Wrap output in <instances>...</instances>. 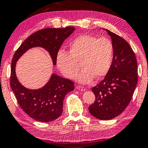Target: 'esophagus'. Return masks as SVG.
Masks as SVG:
<instances>
[{
    "label": "esophagus",
    "instance_id": "obj_1",
    "mask_svg": "<svg viewBox=\"0 0 148 148\" xmlns=\"http://www.w3.org/2000/svg\"><path fill=\"white\" fill-rule=\"evenodd\" d=\"M76 88H77V90H81V91H85V87H83V86H77Z\"/></svg>",
    "mask_w": 148,
    "mask_h": 148
}]
</instances>
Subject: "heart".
Returning a JSON list of instances; mask_svg holds the SVG:
<instances>
[{"label": "heart", "instance_id": "b5f03b06", "mask_svg": "<svg viewBox=\"0 0 148 148\" xmlns=\"http://www.w3.org/2000/svg\"><path fill=\"white\" fill-rule=\"evenodd\" d=\"M114 47L110 40L82 34L69 45V53L61 50L57 54L56 63L60 71L69 79L76 77L82 83L91 82L105 76L110 69L114 59Z\"/></svg>", "mask_w": 148, "mask_h": 148}]
</instances>
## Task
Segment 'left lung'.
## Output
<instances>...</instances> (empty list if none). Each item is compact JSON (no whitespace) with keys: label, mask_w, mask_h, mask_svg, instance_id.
Instances as JSON below:
<instances>
[{"label":"left lung","mask_w":148,"mask_h":148,"mask_svg":"<svg viewBox=\"0 0 148 148\" xmlns=\"http://www.w3.org/2000/svg\"><path fill=\"white\" fill-rule=\"evenodd\" d=\"M114 47L112 65L104 79L92 88L95 99L88 107L92 115L110 120L129 105L138 82L137 62L133 49L122 37L106 29Z\"/></svg>","instance_id":"8db88e82"}]
</instances>
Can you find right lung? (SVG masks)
Here are the masks:
<instances>
[{
	"instance_id": "1",
	"label": "right lung",
	"mask_w": 148,
	"mask_h": 148,
	"mask_svg": "<svg viewBox=\"0 0 148 148\" xmlns=\"http://www.w3.org/2000/svg\"><path fill=\"white\" fill-rule=\"evenodd\" d=\"M75 28H45L32 34L16 51L11 62L10 86L19 106L34 120L49 123L62 114L63 99L68 92L74 88L73 82L53 74L43 87L30 90L18 82L15 74L16 62L28 49L41 47L47 50L56 65V56L64 40L73 33Z\"/></svg>"
}]
</instances>
